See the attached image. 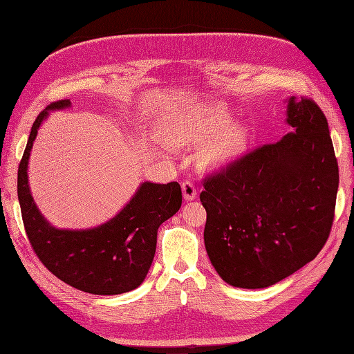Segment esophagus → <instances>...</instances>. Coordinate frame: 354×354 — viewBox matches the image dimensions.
<instances>
[{
    "instance_id": "obj_1",
    "label": "esophagus",
    "mask_w": 354,
    "mask_h": 354,
    "mask_svg": "<svg viewBox=\"0 0 354 354\" xmlns=\"http://www.w3.org/2000/svg\"><path fill=\"white\" fill-rule=\"evenodd\" d=\"M181 190H183V196L186 201H194L198 196V190L192 181H183V185H181Z\"/></svg>"
}]
</instances>
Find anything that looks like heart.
Returning a JSON list of instances; mask_svg holds the SVG:
<instances>
[{"instance_id": "b5f03b06", "label": "heart", "mask_w": 354, "mask_h": 354, "mask_svg": "<svg viewBox=\"0 0 354 354\" xmlns=\"http://www.w3.org/2000/svg\"><path fill=\"white\" fill-rule=\"evenodd\" d=\"M171 136L176 142L203 145L199 162L205 168H221L238 158L246 143L245 131L233 127V118L221 104L203 108L194 120L176 127Z\"/></svg>"}]
</instances>
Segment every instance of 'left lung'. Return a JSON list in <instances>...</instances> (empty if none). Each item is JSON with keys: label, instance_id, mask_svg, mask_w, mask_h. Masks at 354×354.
<instances>
[{"label": "left lung", "instance_id": "1", "mask_svg": "<svg viewBox=\"0 0 354 354\" xmlns=\"http://www.w3.org/2000/svg\"><path fill=\"white\" fill-rule=\"evenodd\" d=\"M291 131L203 180L207 254L221 279L281 282L324 248L334 221L338 162L328 121L310 99L288 100Z\"/></svg>", "mask_w": 354, "mask_h": 354}]
</instances>
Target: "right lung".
Wrapping results in <instances>:
<instances>
[{
    "mask_svg": "<svg viewBox=\"0 0 354 354\" xmlns=\"http://www.w3.org/2000/svg\"><path fill=\"white\" fill-rule=\"evenodd\" d=\"M69 106L71 100H59L37 116L19 164L17 196L28 239L42 264L80 291L94 295L133 291L151 269L159 226L181 207V187L177 181H145L130 202L104 224L82 230L53 227L30 195L28 162L38 128L48 112Z\"/></svg>",
    "mask_w": 354,
    "mask_h": 354,
    "instance_id": "1",
    "label": "right lung"
}]
</instances>
